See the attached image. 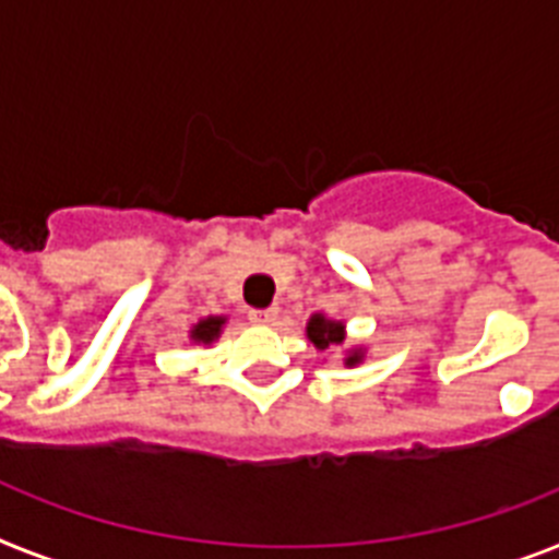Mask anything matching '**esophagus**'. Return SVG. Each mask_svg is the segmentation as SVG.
Wrapping results in <instances>:
<instances>
[{
    "instance_id": "obj_1",
    "label": "esophagus",
    "mask_w": 559,
    "mask_h": 559,
    "mask_svg": "<svg viewBox=\"0 0 559 559\" xmlns=\"http://www.w3.org/2000/svg\"><path fill=\"white\" fill-rule=\"evenodd\" d=\"M248 317H251V322H257V325H274L276 317H280V308H253Z\"/></svg>"
}]
</instances>
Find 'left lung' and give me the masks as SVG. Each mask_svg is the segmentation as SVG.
Returning <instances> with one entry per match:
<instances>
[{"label":"left lung","instance_id":"8db88e82","mask_svg":"<svg viewBox=\"0 0 559 559\" xmlns=\"http://www.w3.org/2000/svg\"><path fill=\"white\" fill-rule=\"evenodd\" d=\"M306 334H308V340H311V343L320 348V352H325V348H331V345L345 343L343 322L329 320V317H322V313H313L311 320H308ZM362 354H366L362 348H352V352H348V357H345V366L352 368V366H357V362H362Z\"/></svg>","mask_w":559,"mask_h":559}]
</instances>
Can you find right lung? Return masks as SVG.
<instances>
[{
    "instance_id": "1",
    "label": "right lung",
    "mask_w": 559,
    "mask_h": 559,
    "mask_svg": "<svg viewBox=\"0 0 559 559\" xmlns=\"http://www.w3.org/2000/svg\"><path fill=\"white\" fill-rule=\"evenodd\" d=\"M223 325H225V317H205V320H200L191 329V340L193 343L211 345L216 336L223 334Z\"/></svg>"
}]
</instances>
